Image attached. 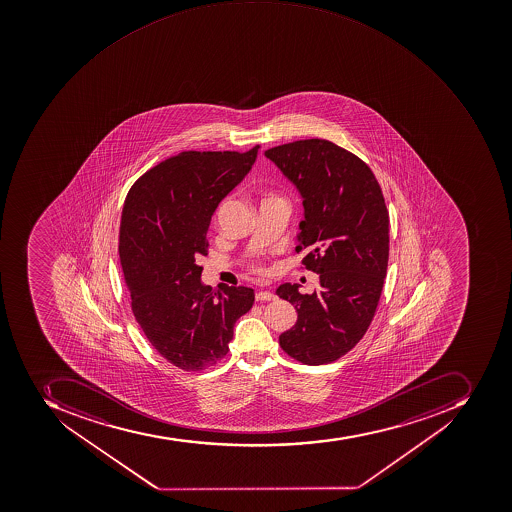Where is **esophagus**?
<instances>
[{"mask_svg":"<svg viewBox=\"0 0 512 512\" xmlns=\"http://www.w3.org/2000/svg\"><path fill=\"white\" fill-rule=\"evenodd\" d=\"M274 298H276V295L273 292H268V290H258L257 294H255L257 302H271Z\"/></svg>","mask_w":512,"mask_h":512,"instance_id":"34e87169","label":"esophagus"}]
</instances>
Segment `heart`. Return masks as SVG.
<instances>
[{"label": "heart", "instance_id": "b5f03b06", "mask_svg": "<svg viewBox=\"0 0 512 512\" xmlns=\"http://www.w3.org/2000/svg\"><path fill=\"white\" fill-rule=\"evenodd\" d=\"M249 268L252 273L257 274V276H266L268 274V268L263 265L262 262H258V260H254V262L249 263Z\"/></svg>", "mask_w": 512, "mask_h": 512}]
</instances>
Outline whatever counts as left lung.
I'll use <instances>...</instances> for the list:
<instances>
[{
    "label": "left lung",
    "mask_w": 512,
    "mask_h": 512,
    "mask_svg": "<svg viewBox=\"0 0 512 512\" xmlns=\"http://www.w3.org/2000/svg\"><path fill=\"white\" fill-rule=\"evenodd\" d=\"M297 185L305 206L297 252L319 274V290L303 295L284 284L276 294L297 309L279 335L287 356L330 364L362 340L380 302L389 258V214L380 183L351 151L324 139L295 140L265 151Z\"/></svg>",
    "instance_id": "1"
}]
</instances>
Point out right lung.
I'll use <instances>...</instances> for the list:
<instances>
[{
	"label": "right lung",
	"mask_w": 512,
	"mask_h": 512,
	"mask_svg": "<svg viewBox=\"0 0 512 512\" xmlns=\"http://www.w3.org/2000/svg\"><path fill=\"white\" fill-rule=\"evenodd\" d=\"M257 147L185 151L135 180L119 223V260L135 321L169 364L201 372L225 359L254 290L201 284L210 217L252 169Z\"/></svg>",
	"instance_id": "obj_1"
}]
</instances>
